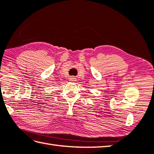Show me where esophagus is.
Here are the masks:
<instances>
[{"instance_id": "1", "label": "esophagus", "mask_w": 154, "mask_h": 154, "mask_svg": "<svg viewBox=\"0 0 154 154\" xmlns=\"http://www.w3.org/2000/svg\"><path fill=\"white\" fill-rule=\"evenodd\" d=\"M69 80H70V81H72V82H74V81L76 80V78H74V77H72L69 78Z\"/></svg>"}]
</instances>
